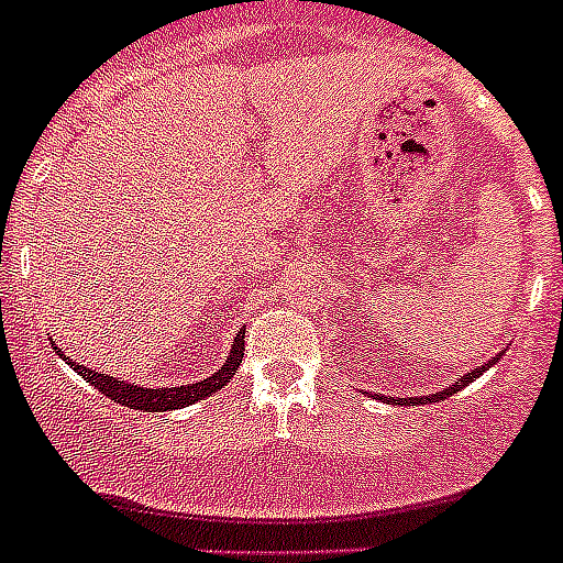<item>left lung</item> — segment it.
Wrapping results in <instances>:
<instances>
[{
	"mask_svg": "<svg viewBox=\"0 0 563 563\" xmlns=\"http://www.w3.org/2000/svg\"><path fill=\"white\" fill-rule=\"evenodd\" d=\"M499 355H501V352H499ZM499 355H496L494 361L482 363L479 369H471V372H465V375H462L460 380L454 383V386H445V389H442V391H437V395H429V397H409V400H406V397H400V400H397V402H402V406H415V402H437V400H445V397H451V395H456V391H462V389H465L467 383H474L476 377L482 375V372H485V369H490V366H494V363L499 361ZM377 397H380V400H391V397H383V395H377Z\"/></svg>",
	"mask_w": 563,
	"mask_h": 563,
	"instance_id": "obj_1",
	"label": "left lung"
}]
</instances>
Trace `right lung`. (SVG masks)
<instances>
[{
  "instance_id": "add662e5",
  "label": "right lung",
  "mask_w": 563,
  "mask_h": 563,
  "mask_svg": "<svg viewBox=\"0 0 563 563\" xmlns=\"http://www.w3.org/2000/svg\"><path fill=\"white\" fill-rule=\"evenodd\" d=\"M49 343H53V350H56L58 355H62L64 361H67L69 366H73V369L84 377V380L92 383V386H96L101 395H107L109 400H114V402H121V406H126V409H137V411L186 409V406H191V402L206 400V397H211L213 391H220L222 386H228V383H231V377L236 375V369H239V363H242V357H245V330H239L236 338H233V343H231V352H228V361L222 363L220 369L213 372L211 377H206V380H200V383H186V386H163V389H148V386H137V383L121 380V377H109V375H101V372H96V369H87L84 363H76L73 357L64 355L53 338H49Z\"/></svg>"
}]
</instances>
